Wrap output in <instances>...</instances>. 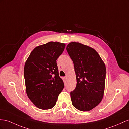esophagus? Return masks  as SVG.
I'll list each match as a JSON object with an SVG mask.
<instances>
[{
	"label": "esophagus",
	"mask_w": 129,
	"mask_h": 129,
	"mask_svg": "<svg viewBox=\"0 0 129 129\" xmlns=\"http://www.w3.org/2000/svg\"><path fill=\"white\" fill-rule=\"evenodd\" d=\"M66 80H67V78H66L65 77H63V80H64V83H65V82H66Z\"/></svg>",
	"instance_id": "esophagus-1"
}]
</instances>
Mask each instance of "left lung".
<instances>
[{"label":"left lung","mask_w":129,"mask_h":129,"mask_svg":"<svg viewBox=\"0 0 129 129\" xmlns=\"http://www.w3.org/2000/svg\"><path fill=\"white\" fill-rule=\"evenodd\" d=\"M67 51L74 62L77 84L70 92L72 104L81 111H90L103 98L106 67L94 49L79 42H72Z\"/></svg>","instance_id":"8db88e82"}]
</instances>
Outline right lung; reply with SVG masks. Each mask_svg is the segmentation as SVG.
<instances>
[{"label":"right lung","instance_id":"add662e5","mask_svg":"<svg viewBox=\"0 0 129 129\" xmlns=\"http://www.w3.org/2000/svg\"><path fill=\"white\" fill-rule=\"evenodd\" d=\"M65 44L49 42L35 47L26 61L24 76L28 96L36 107L48 110L55 105L64 84L59 77L57 59Z\"/></svg>","mask_w":129,"mask_h":129}]
</instances>
